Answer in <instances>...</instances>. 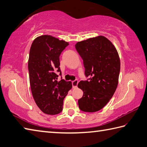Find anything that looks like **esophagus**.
Instances as JSON below:
<instances>
[{"instance_id":"obj_1","label":"esophagus","mask_w":147,"mask_h":147,"mask_svg":"<svg viewBox=\"0 0 147 147\" xmlns=\"http://www.w3.org/2000/svg\"><path fill=\"white\" fill-rule=\"evenodd\" d=\"M78 80H74L73 82H72V85H73V88H76L77 87V85H78Z\"/></svg>"}]
</instances>
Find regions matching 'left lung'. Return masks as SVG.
<instances>
[{
	"instance_id": "1",
	"label": "left lung",
	"mask_w": 147,
	"mask_h": 147,
	"mask_svg": "<svg viewBox=\"0 0 147 147\" xmlns=\"http://www.w3.org/2000/svg\"><path fill=\"white\" fill-rule=\"evenodd\" d=\"M75 48L83 60L85 75L90 77L78 84L83 92L79 108L85 112H96L110 101L117 89L120 70L119 53L113 43L102 36L78 42Z\"/></svg>"
}]
</instances>
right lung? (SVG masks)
Segmentation results:
<instances>
[{"label": "right lung", "instance_id": "1", "mask_svg": "<svg viewBox=\"0 0 147 147\" xmlns=\"http://www.w3.org/2000/svg\"><path fill=\"white\" fill-rule=\"evenodd\" d=\"M69 43L50 35L34 40L28 60L30 85L33 98L43 113L57 115L62 111L63 100L71 90V82L58 80L59 56Z\"/></svg>", "mask_w": 147, "mask_h": 147}]
</instances>
